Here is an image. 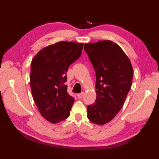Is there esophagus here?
<instances>
[{
	"label": "esophagus",
	"mask_w": 159,
	"mask_h": 159,
	"mask_svg": "<svg viewBox=\"0 0 159 159\" xmlns=\"http://www.w3.org/2000/svg\"><path fill=\"white\" fill-rule=\"evenodd\" d=\"M83 95H84V93H83V92H81V93H78V94H77V97H78V98H79V99L82 98L83 96Z\"/></svg>",
	"instance_id": "34e87169"
}]
</instances>
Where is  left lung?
<instances>
[{
    "mask_svg": "<svg viewBox=\"0 0 159 159\" xmlns=\"http://www.w3.org/2000/svg\"><path fill=\"white\" fill-rule=\"evenodd\" d=\"M84 49L96 76V100L87 107V117L103 125L122 108L132 85L133 69L121 47L110 40L85 43Z\"/></svg>",
    "mask_w": 159,
    "mask_h": 159,
    "instance_id": "8db88e82",
    "label": "left lung"
}]
</instances>
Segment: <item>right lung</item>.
Masks as SVG:
<instances>
[{"instance_id": "right-lung-1", "label": "right lung", "mask_w": 159, "mask_h": 159, "mask_svg": "<svg viewBox=\"0 0 159 159\" xmlns=\"http://www.w3.org/2000/svg\"><path fill=\"white\" fill-rule=\"evenodd\" d=\"M83 43L59 42L40 50L31 66L30 85L42 116L52 124L70 116L74 98L67 92L66 72L81 55Z\"/></svg>"}]
</instances>
